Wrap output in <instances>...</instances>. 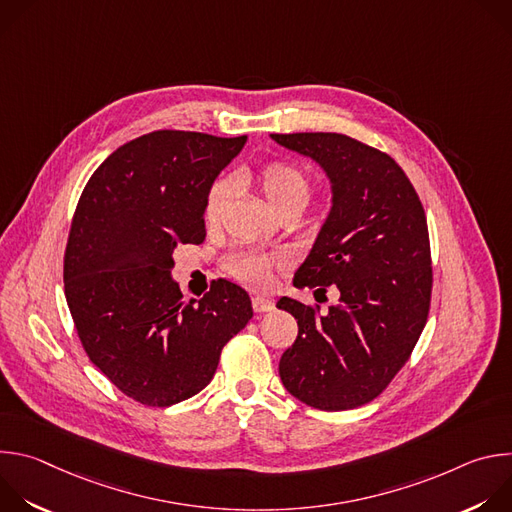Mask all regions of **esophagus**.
I'll use <instances>...</instances> for the list:
<instances>
[{
  "label": "esophagus",
  "mask_w": 512,
  "mask_h": 512,
  "mask_svg": "<svg viewBox=\"0 0 512 512\" xmlns=\"http://www.w3.org/2000/svg\"><path fill=\"white\" fill-rule=\"evenodd\" d=\"M275 308V302L269 300V298H263V296H255L253 298V310L255 312H271Z\"/></svg>",
  "instance_id": "1"
}]
</instances>
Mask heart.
Wrapping results in <instances>:
<instances>
[{"label": "heart", "instance_id": "1", "mask_svg": "<svg viewBox=\"0 0 512 512\" xmlns=\"http://www.w3.org/2000/svg\"><path fill=\"white\" fill-rule=\"evenodd\" d=\"M259 182L269 206L279 210L287 204L306 206L312 194V182L304 170L289 162H269L259 172ZM229 194V180H216L204 200V218L208 225L218 223ZM285 259L277 253H265L259 249H235L225 257V269L239 281L251 287H265L271 281L273 269L281 267Z\"/></svg>", "mask_w": 512, "mask_h": 512}]
</instances>
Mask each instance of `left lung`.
Instances as JSON below:
<instances>
[{"label":"left lung","mask_w":512,"mask_h":512,"mask_svg":"<svg viewBox=\"0 0 512 512\" xmlns=\"http://www.w3.org/2000/svg\"><path fill=\"white\" fill-rule=\"evenodd\" d=\"M318 162L332 184V208L296 287L340 300L326 312L281 298L298 338L279 360L283 387L322 411L379 397L409 360L429 314L431 251L421 200L401 166L342 133H271Z\"/></svg>","instance_id":"left-lung-1"}]
</instances>
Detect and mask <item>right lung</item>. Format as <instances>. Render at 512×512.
Wrapping results in <instances>:
<instances>
[{"label":"right lung","mask_w":512,"mask_h":512,"mask_svg":"<svg viewBox=\"0 0 512 512\" xmlns=\"http://www.w3.org/2000/svg\"><path fill=\"white\" fill-rule=\"evenodd\" d=\"M247 135L160 129L117 148L89 178L64 251V296L95 367L127 397L170 407L202 391L223 346L253 318L247 291L216 279L184 300L176 245L206 237L204 200Z\"/></svg>","instance_id":"obj_1"}]
</instances>
